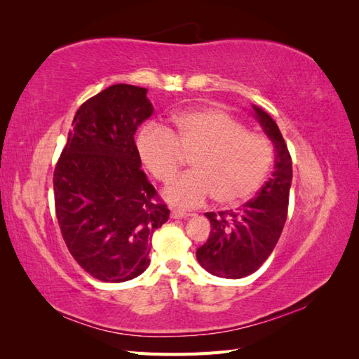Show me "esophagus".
Instances as JSON below:
<instances>
[{
	"label": "esophagus",
	"instance_id": "obj_1",
	"mask_svg": "<svg viewBox=\"0 0 359 359\" xmlns=\"http://www.w3.org/2000/svg\"><path fill=\"white\" fill-rule=\"evenodd\" d=\"M188 216H191V215H189V212H187V211H184V210H177V208L171 210V217L172 219H184V217H188Z\"/></svg>",
	"mask_w": 359,
	"mask_h": 359
}]
</instances>
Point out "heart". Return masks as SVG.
<instances>
[{
  "instance_id": "obj_1",
  "label": "heart",
  "mask_w": 359,
  "mask_h": 359,
  "mask_svg": "<svg viewBox=\"0 0 359 359\" xmlns=\"http://www.w3.org/2000/svg\"><path fill=\"white\" fill-rule=\"evenodd\" d=\"M137 151L144 168L163 184L177 175L185 156H194V171L165 189L177 207H201L212 196L222 205L247 202L269 175L274 152L262 134L248 133L239 120L219 109L179 114L172 131L158 125L142 129Z\"/></svg>"
}]
</instances>
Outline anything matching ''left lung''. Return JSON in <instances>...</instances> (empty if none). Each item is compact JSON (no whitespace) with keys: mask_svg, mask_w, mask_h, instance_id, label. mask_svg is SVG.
<instances>
[{"mask_svg":"<svg viewBox=\"0 0 359 359\" xmlns=\"http://www.w3.org/2000/svg\"><path fill=\"white\" fill-rule=\"evenodd\" d=\"M253 109L259 125L274 144V171L257 197L238 211L205 215L210 219L211 231L196 256L205 270L219 278L241 279L255 273L276 247L287 220L292 157L276 121L257 106Z\"/></svg>","mask_w":359,"mask_h":359,"instance_id":"left-lung-1","label":"left lung"}]
</instances>
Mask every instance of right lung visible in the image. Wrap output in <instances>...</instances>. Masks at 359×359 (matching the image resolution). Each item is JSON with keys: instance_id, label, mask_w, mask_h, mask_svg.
<instances>
[{"instance_id": "obj_1", "label": "right lung", "mask_w": 359, "mask_h": 359, "mask_svg": "<svg viewBox=\"0 0 359 359\" xmlns=\"http://www.w3.org/2000/svg\"><path fill=\"white\" fill-rule=\"evenodd\" d=\"M148 89L112 85L83 103L53 171L66 247L90 276L125 282L149 265V242L170 210L140 166L134 134L154 112Z\"/></svg>"}]
</instances>
